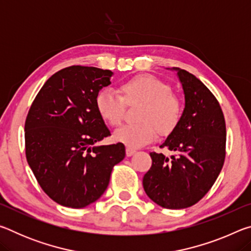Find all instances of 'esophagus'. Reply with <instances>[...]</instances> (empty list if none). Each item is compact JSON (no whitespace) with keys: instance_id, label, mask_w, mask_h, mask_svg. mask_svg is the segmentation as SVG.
I'll return each mask as SVG.
<instances>
[{"instance_id":"34e87169","label":"esophagus","mask_w":251,"mask_h":251,"mask_svg":"<svg viewBox=\"0 0 251 251\" xmlns=\"http://www.w3.org/2000/svg\"><path fill=\"white\" fill-rule=\"evenodd\" d=\"M135 152H136V151L134 150V148H130V147H127V148H126V155H127V156L134 155Z\"/></svg>"}]
</instances>
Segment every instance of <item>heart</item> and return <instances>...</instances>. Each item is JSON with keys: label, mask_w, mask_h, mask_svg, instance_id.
I'll return each mask as SVG.
<instances>
[{"label": "heart", "mask_w": 251, "mask_h": 251, "mask_svg": "<svg viewBox=\"0 0 251 251\" xmlns=\"http://www.w3.org/2000/svg\"><path fill=\"white\" fill-rule=\"evenodd\" d=\"M118 95L105 88L96 94L95 107L100 116L110 126L123 121L125 104L142 103L135 124H127L114 133L117 142L129 147H141L155 138L156 131L167 136L175 130L182 116L181 101L167 83L152 75L134 76L118 86Z\"/></svg>", "instance_id": "1"}]
</instances>
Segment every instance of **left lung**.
I'll list each match as a JSON object with an SVG mask.
<instances>
[{
  "label": "left lung",
  "instance_id": "8db88e82",
  "mask_svg": "<svg viewBox=\"0 0 251 251\" xmlns=\"http://www.w3.org/2000/svg\"><path fill=\"white\" fill-rule=\"evenodd\" d=\"M178 76L185 93V109L175 130L160 148L171 158L151 152V167L143 178L145 193L167 209L195 205L215 184L226 157V123L215 95L185 70Z\"/></svg>",
  "mask_w": 251,
  "mask_h": 251
}]
</instances>
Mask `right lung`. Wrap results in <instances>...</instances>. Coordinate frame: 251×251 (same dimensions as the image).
<instances>
[{
  "label": "right lung",
  "instance_id": "add662e5",
  "mask_svg": "<svg viewBox=\"0 0 251 251\" xmlns=\"http://www.w3.org/2000/svg\"><path fill=\"white\" fill-rule=\"evenodd\" d=\"M113 72L73 65L56 72L37 93L25 120V155L41 188L59 205L83 208L107 188L123 143L95 146L110 136L95 97Z\"/></svg>",
  "mask_w": 251,
  "mask_h": 251
}]
</instances>
